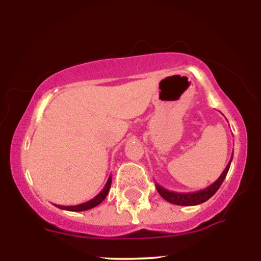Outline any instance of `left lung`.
I'll use <instances>...</instances> for the list:
<instances>
[{
  "mask_svg": "<svg viewBox=\"0 0 261 261\" xmlns=\"http://www.w3.org/2000/svg\"><path fill=\"white\" fill-rule=\"evenodd\" d=\"M232 160H233V156L230 157L228 164H227L225 170L222 171V174L220 175V177L216 179L214 183H212L211 186L207 187V188L197 190V192H193V193H177V192H170V190L166 189L164 187L160 186L159 183H156L157 192H159L160 195L162 196L164 200H167L168 202L177 204V205H196V204L203 203L207 200L211 199V197L219 190L220 186L222 185L223 179L226 178L227 172L229 170Z\"/></svg>",
  "mask_w": 261,
  "mask_h": 261,
  "instance_id": "8db88e82",
  "label": "left lung"
}]
</instances>
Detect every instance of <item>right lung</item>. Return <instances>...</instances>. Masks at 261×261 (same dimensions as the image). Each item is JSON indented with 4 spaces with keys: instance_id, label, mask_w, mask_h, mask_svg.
I'll return each mask as SVG.
<instances>
[{
    "instance_id": "add662e5",
    "label": "right lung",
    "mask_w": 261,
    "mask_h": 261,
    "mask_svg": "<svg viewBox=\"0 0 261 261\" xmlns=\"http://www.w3.org/2000/svg\"><path fill=\"white\" fill-rule=\"evenodd\" d=\"M111 183H112V175H110V177L106 182V185L100 193L98 194L97 196L93 197L92 200L87 201V202L80 203V204H75V205H60V204H54L56 207L64 209V211H69V212H84V211H89V209H92L94 207H97L98 204H100L102 201L105 200V197L108 196V194L110 192V188H111Z\"/></svg>"
}]
</instances>
